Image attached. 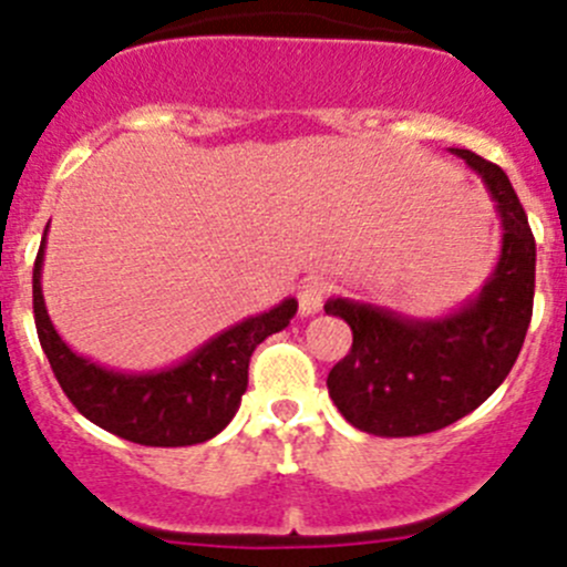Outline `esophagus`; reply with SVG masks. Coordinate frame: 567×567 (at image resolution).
Listing matches in <instances>:
<instances>
[{
    "mask_svg": "<svg viewBox=\"0 0 567 567\" xmlns=\"http://www.w3.org/2000/svg\"><path fill=\"white\" fill-rule=\"evenodd\" d=\"M326 290H329V285H326L323 279H307V282L301 285V288H299V312H301V318L316 316L320 307H323Z\"/></svg>",
    "mask_w": 567,
    "mask_h": 567,
    "instance_id": "1",
    "label": "esophagus"
}]
</instances>
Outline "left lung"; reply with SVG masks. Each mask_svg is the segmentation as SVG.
Instances as JSON below:
<instances>
[{
    "label": "left lung",
    "instance_id": "obj_1",
    "mask_svg": "<svg viewBox=\"0 0 567 567\" xmlns=\"http://www.w3.org/2000/svg\"><path fill=\"white\" fill-rule=\"evenodd\" d=\"M483 181L502 225V249L477 296L439 318L329 299L326 316L353 331L346 359L326 386L340 414L373 436L403 439L442 431L472 414L516 364L535 299V238L511 177L477 153L450 147Z\"/></svg>",
    "mask_w": 567,
    "mask_h": 567
}]
</instances>
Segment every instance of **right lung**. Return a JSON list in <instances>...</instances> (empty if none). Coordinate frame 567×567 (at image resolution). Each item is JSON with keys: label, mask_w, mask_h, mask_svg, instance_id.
I'll return each mask as SVG.
<instances>
[{"label": "right lung", "mask_w": 567, "mask_h": 567, "mask_svg": "<svg viewBox=\"0 0 567 567\" xmlns=\"http://www.w3.org/2000/svg\"><path fill=\"white\" fill-rule=\"evenodd\" d=\"M45 233L32 271V301L43 353L71 403L104 431L145 447H192L225 431L249 384V357L299 310L285 299L194 348L186 359L158 370H114L73 351L51 323L43 299Z\"/></svg>", "instance_id": "right-lung-1"}]
</instances>
